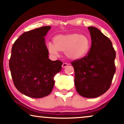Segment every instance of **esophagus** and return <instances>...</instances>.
Segmentation results:
<instances>
[{"label": "esophagus", "mask_w": 124, "mask_h": 124, "mask_svg": "<svg viewBox=\"0 0 124 124\" xmlns=\"http://www.w3.org/2000/svg\"><path fill=\"white\" fill-rule=\"evenodd\" d=\"M68 65H69V64L67 63V62H63V64H62V68H65Z\"/></svg>", "instance_id": "esophagus-1"}]
</instances>
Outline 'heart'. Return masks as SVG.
Segmentation results:
<instances>
[{"label":"heart","instance_id":"obj_1","mask_svg":"<svg viewBox=\"0 0 124 124\" xmlns=\"http://www.w3.org/2000/svg\"><path fill=\"white\" fill-rule=\"evenodd\" d=\"M55 45L49 42L47 48L51 54L57 55L59 51L65 52L68 58L77 60L84 57L90 48V42L84 35L77 33L58 35L54 38Z\"/></svg>","mask_w":124,"mask_h":124}]
</instances>
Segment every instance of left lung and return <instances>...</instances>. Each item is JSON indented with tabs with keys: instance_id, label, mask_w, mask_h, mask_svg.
Listing matches in <instances>:
<instances>
[{
	"instance_id": "8db88e82",
	"label": "left lung",
	"mask_w": 124,
	"mask_h": 124,
	"mask_svg": "<svg viewBox=\"0 0 124 124\" xmlns=\"http://www.w3.org/2000/svg\"><path fill=\"white\" fill-rule=\"evenodd\" d=\"M91 46L87 55L73 60L74 84L77 93L85 98L101 96L109 89L116 72V52L109 38L98 29L88 27Z\"/></svg>"
}]
</instances>
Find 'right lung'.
Segmentation results:
<instances>
[{
  "mask_svg": "<svg viewBox=\"0 0 124 124\" xmlns=\"http://www.w3.org/2000/svg\"><path fill=\"white\" fill-rule=\"evenodd\" d=\"M50 26L23 33L12 47L9 67L15 87L33 98L48 95L53 89L55 74L62 70L60 60L48 59L44 37Z\"/></svg>",
  "mask_w": 124,
  "mask_h": 124,
  "instance_id": "obj_1",
  "label": "right lung"
}]
</instances>
